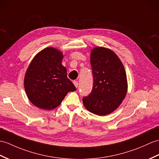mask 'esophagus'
Instances as JSON below:
<instances>
[{
  "label": "esophagus",
  "instance_id": "34e87169",
  "mask_svg": "<svg viewBox=\"0 0 159 159\" xmlns=\"http://www.w3.org/2000/svg\"><path fill=\"white\" fill-rule=\"evenodd\" d=\"M73 83H74V84H75V86L76 87H78V86H79V82H78V81H76V80L73 81Z\"/></svg>",
  "mask_w": 159,
  "mask_h": 159
}]
</instances>
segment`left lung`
I'll return each instance as SVG.
<instances>
[{
  "label": "left lung",
  "instance_id": "left-lung-1",
  "mask_svg": "<svg viewBox=\"0 0 159 159\" xmlns=\"http://www.w3.org/2000/svg\"><path fill=\"white\" fill-rule=\"evenodd\" d=\"M90 62L93 87L83 102L91 113L104 116L115 110L126 95V72L116 53L104 47H95L91 51Z\"/></svg>",
  "mask_w": 159,
  "mask_h": 159
}]
</instances>
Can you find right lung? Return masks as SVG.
I'll list each match as a JSON object with an SVG mask.
<instances>
[{"instance_id":"obj_1","label":"right lung","mask_w":159,"mask_h":159,"mask_svg":"<svg viewBox=\"0 0 159 159\" xmlns=\"http://www.w3.org/2000/svg\"><path fill=\"white\" fill-rule=\"evenodd\" d=\"M62 58L60 51L48 47L36 55L27 70L25 93L30 101L39 108H55L69 91L76 90L61 65Z\"/></svg>"}]
</instances>
